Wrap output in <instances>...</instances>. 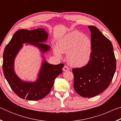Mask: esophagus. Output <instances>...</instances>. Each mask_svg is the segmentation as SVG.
<instances>
[{"label":"esophagus","instance_id":"34e87169","mask_svg":"<svg viewBox=\"0 0 121 121\" xmlns=\"http://www.w3.org/2000/svg\"><path fill=\"white\" fill-rule=\"evenodd\" d=\"M69 70V68H68V67L67 66V65H65L64 67H63V70L64 71H68Z\"/></svg>","mask_w":121,"mask_h":121}]
</instances>
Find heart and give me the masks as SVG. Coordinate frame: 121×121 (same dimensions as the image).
I'll use <instances>...</instances> for the list:
<instances>
[{"mask_svg": "<svg viewBox=\"0 0 121 121\" xmlns=\"http://www.w3.org/2000/svg\"><path fill=\"white\" fill-rule=\"evenodd\" d=\"M92 41L82 32L75 31L69 33L58 40L54 53L59 58L62 53L67 54L69 64L75 67H82L86 65L92 54Z\"/></svg>", "mask_w": 121, "mask_h": 121, "instance_id": "b5f03b06", "label": "heart"}]
</instances>
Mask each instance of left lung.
I'll use <instances>...</instances> for the list:
<instances>
[{
  "label": "left lung",
  "mask_w": 121,
  "mask_h": 121,
  "mask_svg": "<svg viewBox=\"0 0 121 121\" xmlns=\"http://www.w3.org/2000/svg\"><path fill=\"white\" fill-rule=\"evenodd\" d=\"M91 32L92 54L86 65L73 68V88L84 98L93 97L109 86L115 73L116 61L110 41L95 26Z\"/></svg>",
  "instance_id": "obj_1"
}]
</instances>
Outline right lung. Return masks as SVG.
Listing matches in <instances>:
<instances>
[{
    "instance_id": "1",
    "label": "right lung",
    "mask_w": 121,
    "mask_h": 121,
    "mask_svg": "<svg viewBox=\"0 0 121 121\" xmlns=\"http://www.w3.org/2000/svg\"><path fill=\"white\" fill-rule=\"evenodd\" d=\"M48 32L43 28L32 30L20 29L14 34L4 50L3 64L4 76L14 93L22 99L38 100L45 97L50 93L55 79L62 72L64 64H50L45 59L42 63L38 78L34 82L21 80L14 71V60L23 47V44L35 46L42 53H45L51 48L48 45L43 43L48 39ZM43 58H44L43 56Z\"/></svg>"
}]
</instances>
